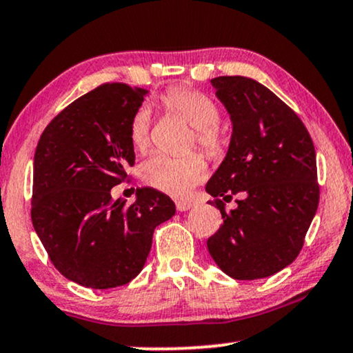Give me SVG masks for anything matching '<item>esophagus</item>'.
<instances>
[{"instance_id":"esophagus-1","label":"esophagus","mask_w":353,"mask_h":353,"mask_svg":"<svg viewBox=\"0 0 353 353\" xmlns=\"http://www.w3.org/2000/svg\"><path fill=\"white\" fill-rule=\"evenodd\" d=\"M192 207H194V203L189 202V200H176L177 212H187V210H190Z\"/></svg>"}]
</instances>
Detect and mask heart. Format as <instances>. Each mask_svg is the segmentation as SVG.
Here are the masks:
<instances>
[{"label": "heart", "instance_id": "obj_1", "mask_svg": "<svg viewBox=\"0 0 353 353\" xmlns=\"http://www.w3.org/2000/svg\"><path fill=\"white\" fill-rule=\"evenodd\" d=\"M164 104L195 130V141L208 153H218L225 138L216 128L220 112L215 102L203 92L187 88H172L164 94ZM151 109L141 105L130 123V141L137 150H146L150 143ZM141 179L154 189L174 197H184L208 174L205 159L200 154L172 158L163 153L148 156L140 168Z\"/></svg>", "mask_w": 353, "mask_h": 353}]
</instances>
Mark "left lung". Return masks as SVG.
Returning <instances> with one entry per match:
<instances>
[{
	"label": "left lung",
	"instance_id": "1",
	"mask_svg": "<svg viewBox=\"0 0 353 353\" xmlns=\"http://www.w3.org/2000/svg\"><path fill=\"white\" fill-rule=\"evenodd\" d=\"M230 115L228 151L205 190L239 195L207 241L210 256L236 280L265 279L295 261L319 203L316 151L306 127L269 88L248 77L212 79Z\"/></svg>",
	"mask_w": 353,
	"mask_h": 353
}]
</instances>
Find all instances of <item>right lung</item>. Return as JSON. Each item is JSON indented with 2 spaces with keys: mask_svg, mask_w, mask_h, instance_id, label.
Instances as JSON below:
<instances>
[{
  "mask_svg": "<svg viewBox=\"0 0 353 353\" xmlns=\"http://www.w3.org/2000/svg\"><path fill=\"white\" fill-rule=\"evenodd\" d=\"M148 91L110 83L61 110L34 156L32 225L52 264L71 282L105 290L140 274L153 231L176 205L153 187L132 205L110 190L135 163L130 123Z\"/></svg>",
  "mask_w": 353,
  "mask_h": 353,
  "instance_id": "1",
  "label": "right lung"
}]
</instances>
